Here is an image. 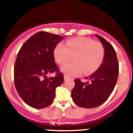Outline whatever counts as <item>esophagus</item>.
<instances>
[{
	"mask_svg": "<svg viewBox=\"0 0 133 133\" xmlns=\"http://www.w3.org/2000/svg\"><path fill=\"white\" fill-rule=\"evenodd\" d=\"M69 78V77H68V76H66V75H64V81H66V80H68Z\"/></svg>",
	"mask_w": 133,
	"mask_h": 133,
	"instance_id": "1",
	"label": "esophagus"
}]
</instances>
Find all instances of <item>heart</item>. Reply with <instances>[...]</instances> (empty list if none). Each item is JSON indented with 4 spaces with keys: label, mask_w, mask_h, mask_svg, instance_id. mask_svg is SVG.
<instances>
[{
    "label": "heart",
    "mask_w": 133,
    "mask_h": 133,
    "mask_svg": "<svg viewBox=\"0 0 133 133\" xmlns=\"http://www.w3.org/2000/svg\"><path fill=\"white\" fill-rule=\"evenodd\" d=\"M54 56L57 63L64 65L72 60L75 62L61 67L65 75L74 77L83 73L86 75L94 72L102 64L104 51L99 43L92 39L79 36L66 41V46L63 43L56 45Z\"/></svg>",
    "instance_id": "heart-1"
}]
</instances>
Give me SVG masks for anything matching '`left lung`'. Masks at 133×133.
Masks as SVG:
<instances>
[{
	"instance_id": "left-lung-1",
	"label": "left lung",
	"mask_w": 133,
	"mask_h": 133,
	"mask_svg": "<svg viewBox=\"0 0 133 133\" xmlns=\"http://www.w3.org/2000/svg\"><path fill=\"white\" fill-rule=\"evenodd\" d=\"M104 49V58L96 72L83 83L75 79L71 95L75 104L81 107L95 108L106 101L113 91L118 75L117 54L112 46L102 36L95 35Z\"/></svg>"
}]
</instances>
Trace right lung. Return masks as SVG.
Returning <instances> with one entry per match:
<instances>
[{
  "instance_id": "right-lung-1",
  "label": "right lung",
  "mask_w": 133,
  "mask_h": 133,
  "mask_svg": "<svg viewBox=\"0 0 133 133\" xmlns=\"http://www.w3.org/2000/svg\"><path fill=\"white\" fill-rule=\"evenodd\" d=\"M63 36L41 31L30 37L20 49L14 68L15 85L28 105L43 109L53 102L55 90L64 76L55 62L54 50ZM57 72L54 77L46 75Z\"/></svg>"
}]
</instances>
